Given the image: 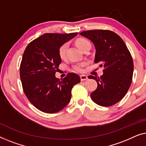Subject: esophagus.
<instances>
[{
    "label": "esophagus",
    "mask_w": 146,
    "mask_h": 146,
    "mask_svg": "<svg viewBox=\"0 0 146 146\" xmlns=\"http://www.w3.org/2000/svg\"><path fill=\"white\" fill-rule=\"evenodd\" d=\"M80 78H81V80L82 81H85V80L88 79L87 76H86V75H81V76H80Z\"/></svg>",
    "instance_id": "34e87169"
}]
</instances>
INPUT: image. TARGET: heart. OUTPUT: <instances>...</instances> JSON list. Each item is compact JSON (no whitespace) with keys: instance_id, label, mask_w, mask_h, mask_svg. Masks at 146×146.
Here are the masks:
<instances>
[{"instance_id":"heart-1","label":"heart","mask_w":146,"mask_h":146,"mask_svg":"<svg viewBox=\"0 0 146 146\" xmlns=\"http://www.w3.org/2000/svg\"><path fill=\"white\" fill-rule=\"evenodd\" d=\"M90 43L89 41L86 39L84 38H79L76 41V44H77V46L82 50L84 47H85L87 44ZM68 48V44H63L62 46L60 47L59 50V55L61 59H64L65 56H66V52ZM86 63H75L73 65V69L75 71H77V72H81L83 71V67L85 66Z\"/></svg>"}]
</instances>
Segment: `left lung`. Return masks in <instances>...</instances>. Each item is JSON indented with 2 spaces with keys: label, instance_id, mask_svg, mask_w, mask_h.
Listing matches in <instances>:
<instances>
[{
  "label": "left lung",
  "instance_id": "obj_1",
  "mask_svg": "<svg viewBox=\"0 0 146 146\" xmlns=\"http://www.w3.org/2000/svg\"><path fill=\"white\" fill-rule=\"evenodd\" d=\"M79 34L93 43L94 63L104 67L100 77H88L98 85L91 94L92 100L100 106L113 105L124 98L132 83L134 63L130 52L122 39L110 30H88Z\"/></svg>",
  "mask_w": 146,
  "mask_h": 146
}]
</instances>
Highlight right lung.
Listing matches in <instances>:
<instances>
[{"mask_svg":"<svg viewBox=\"0 0 146 146\" xmlns=\"http://www.w3.org/2000/svg\"><path fill=\"white\" fill-rule=\"evenodd\" d=\"M77 34L46 33L32 41L24 51L20 67L22 88L40 111L52 114L62 110L70 101L73 86L81 81L73 73L61 79L55 75L61 63L59 48Z\"/></svg>","mask_w":146,"mask_h":146,"instance_id":"add662e5","label":"right lung"}]
</instances>
